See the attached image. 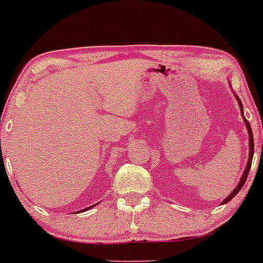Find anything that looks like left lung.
Segmentation results:
<instances>
[{
    "instance_id": "8db88e82",
    "label": "left lung",
    "mask_w": 263,
    "mask_h": 263,
    "mask_svg": "<svg viewBox=\"0 0 263 263\" xmlns=\"http://www.w3.org/2000/svg\"><path fill=\"white\" fill-rule=\"evenodd\" d=\"M235 96H236V99H237V102H238V105H240V108H241V115H242V119H243V121H245V123H246L247 131H249L250 156H249V161H247V165H246L245 171H243V173H242V177H241L240 182H238V184H237V185H236V188H235L234 190H232V192L230 193V195H229V197L226 198L225 200H222V203H221V204H226V203H229V201H230L231 199L234 198L235 195H236L238 192H240L241 188H242V186H243V184H245L246 179H247V176H249V172H250V168H251V163H252V157H253V135H252V129H251V126H250L249 121H247V120L245 119V116H243V107H242V102H241L240 99H238V96L236 95V93H235Z\"/></svg>"
}]
</instances>
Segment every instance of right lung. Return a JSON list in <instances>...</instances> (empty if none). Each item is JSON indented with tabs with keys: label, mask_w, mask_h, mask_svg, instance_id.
<instances>
[{
	"label": "right lung",
	"mask_w": 263,
	"mask_h": 263,
	"mask_svg": "<svg viewBox=\"0 0 263 263\" xmlns=\"http://www.w3.org/2000/svg\"><path fill=\"white\" fill-rule=\"evenodd\" d=\"M95 205H96V204H93V205H92V206H95ZM92 206H89V208H85V209H83V210H80V213H83V211H86V210H89V209H91V208H92Z\"/></svg>",
	"instance_id": "1"
}]
</instances>
